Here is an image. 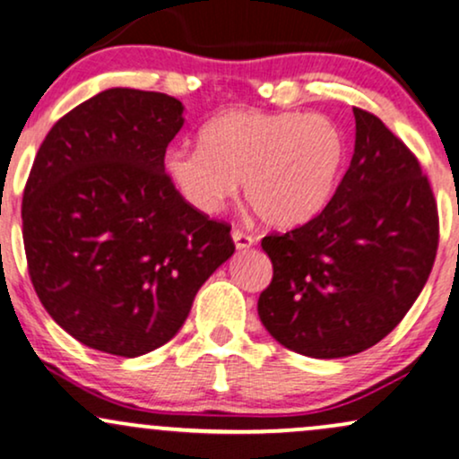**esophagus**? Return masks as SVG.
<instances>
[{
  "label": "esophagus",
  "instance_id": "obj_1",
  "mask_svg": "<svg viewBox=\"0 0 459 459\" xmlns=\"http://www.w3.org/2000/svg\"><path fill=\"white\" fill-rule=\"evenodd\" d=\"M230 237H233L237 250H247V247L254 246V237L244 233V230H239V229H235L233 233H230Z\"/></svg>",
  "mask_w": 459,
  "mask_h": 459
}]
</instances>
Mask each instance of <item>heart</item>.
<instances>
[{
  "label": "heart",
  "mask_w": 459,
  "mask_h": 459,
  "mask_svg": "<svg viewBox=\"0 0 459 459\" xmlns=\"http://www.w3.org/2000/svg\"><path fill=\"white\" fill-rule=\"evenodd\" d=\"M344 160V132L333 119L239 108L209 121L201 147L169 149L164 173L203 213L220 212L244 179V195L263 222L292 229L327 205Z\"/></svg>",
  "instance_id": "b5f03b06"
}]
</instances>
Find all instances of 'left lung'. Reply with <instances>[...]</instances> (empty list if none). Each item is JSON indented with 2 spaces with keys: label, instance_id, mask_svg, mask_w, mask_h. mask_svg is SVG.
<instances>
[{
  "label": "left lung",
  "instance_id": "left-lung-1",
  "mask_svg": "<svg viewBox=\"0 0 459 459\" xmlns=\"http://www.w3.org/2000/svg\"><path fill=\"white\" fill-rule=\"evenodd\" d=\"M355 153L316 218L261 241L273 264L258 297L264 329L314 359L351 357L389 335L428 282L438 209L412 152L363 108Z\"/></svg>",
  "mask_w": 459,
  "mask_h": 459
}]
</instances>
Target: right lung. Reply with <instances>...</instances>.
Listing matches in <instances>:
<instances>
[{
	"label": "right lung",
	"instance_id": "obj_1",
	"mask_svg": "<svg viewBox=\"0 0 459 459\" xmlns=\"http://www.w3.org/2000/svg\"><path fill=\"white\" fill-rule=\"evenodd\" d=\"M184 104L113 87L53 126L23 192V244L44 310L117 357L167 344L235 252L230 226L181 198L164 153Z\"/></svg>",
	"mask_w": 459,
	"mask_h": 459
}]
</instances>
